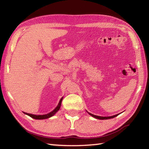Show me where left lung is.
Wrapping results in <instances>:
<instances>
[{"instance_id":"obj_1","label":"left lung","mask_w":149,"mask_h":149,"mask_svg":"<svg viewBox=\"0 0 149 149\" xmlns=\"http://www.w3.org/2000/svg\"><path fill=\"white\" fill-rule=\"evenodd\" d=\"M89 113V115H90L91 116H92L93 117H94V118H95L97 119H99V120H107V119H110V118H115V117H116V116H118L119 114H117V115H113V116H96V115H93V114L91 113Z\"/></svg>"}]
</instances>
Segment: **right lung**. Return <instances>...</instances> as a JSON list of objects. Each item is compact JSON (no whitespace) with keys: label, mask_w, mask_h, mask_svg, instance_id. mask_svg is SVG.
<instances>
[{"label":"right lung","mask_w":149,"mask_h":149,"mask_svg":"<svg viewBox=\"0 0 149 149\" xmlns=\"http://www.w3.org/2000/svg\"><path fill=\"white\" fill-rule=\"evenodd\" d=\"M63 98L62 97L61 100H59V102L58 104V106H57L56 108L54 109L52 111H51L50 113L46 114V115H33V114H29V113H24L26 115H27L28 116H31V118H33L34 119H37V120H43V119H46V118H49L50 117L52 116L53 115H54L60 109V107H61V102Z\"/></svg>","instance_id":"obj_1"}]
</instances>
